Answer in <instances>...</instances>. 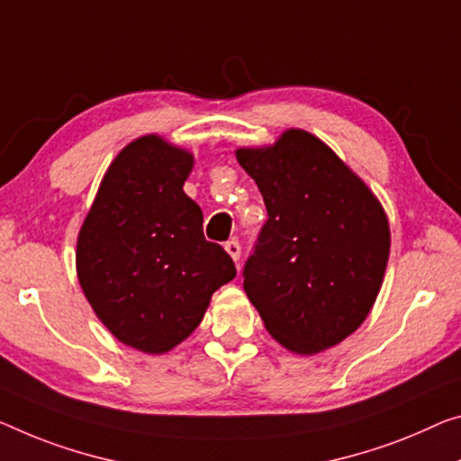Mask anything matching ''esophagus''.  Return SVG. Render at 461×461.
Wrapping results in <instances>:
<instances>
[{
    "label": "esophagus",
    "mask_w": 461,
    "mask_h": 461,
    "mask_svg": "<svg viewBox=\"0 0 461 461\" xmlns=\"http://www.w3.org/2000/svg\"><path fill=\"white\" fill-rule=\"evenodd\" d=\"M224 249H226V253L230 255L232 261H235V264H239V259H240V245L237 243V240H229V243L224 245Z\"/></svg>",
    "instance_id": "34e87169"
}]
</instances>
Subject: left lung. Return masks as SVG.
<instances>
[{
    "mask_svg": "<svg viewBox=\"0 0 461 461\" xmlns=\"http://www.w3.org/2000/svg\"><path fill=\"white\" fill-rule=\"evenodd\" d=\"M264 195L267 222L243 288L286 350L313 357L354 334L384 285L392 232L371 187L313 133L237 148Z\"/></svg>",
    "mask_w": 461,
    "mask_h": 461,
    "instance_id": "8db88e82",
    "label": "left lung"
}]
</instances>
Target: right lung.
I'll list each match as a JSON object with an SVG mask.
<instances>
[{
    "mask_svg": "<svg viewBox=\"0 0 461 461\" xmlns=\"http://www.w3.org/2000/svg\"><path fill=\"white\" fill-rule=\"evenodd\" d=\"M194 154L158 133L130 141L104 173L76 243V272L98 320L119 342L165 354L202 323L212 294L237 276L203 237L183 191Z\"/></svg>",
    "mask_w": 461,
    "mask_h": 461,
    "instance_id": "right-lung-1",
    "label": "right lung"
}]
</instances>
